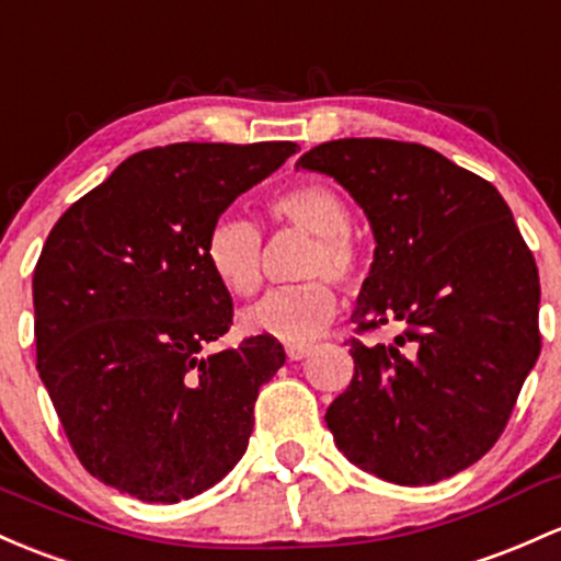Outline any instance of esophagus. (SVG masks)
Returning <instances> with one entry per match:
<instances>
[{
	"mask_svg": "<svg viewBox=\"0 0 561 561\" xmlns=\"http://www.w3.org/2000/svg\"><path fill=\"white\" fill-rule=\"evenodd\" d=\"M309 351H311L309 343H290V346H287V359L298 362V359H304V356L309 354Z\"/></svg>",
	"mask_w": 561,
	"mask_h": 561,
	"instance_id": "1",
	"label": "esophagus"
}]
</instances>
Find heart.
Instances as JSON below:
<instances>
[{"instance_id": "b5f03b06", "label": "heart", "mask_w": 561, "mask_h": 561, "mask_svg": "<svg viewBox=\"0 0 561 561\" xmlns=\"http://www.w3.org/2000/svg\"><path fill=\"white\" fill-rule=\"evenodd\" d=\"M266 215L276 229L311 233L295 274L304 282L271 290L244 311L242 324L255 335L282 343H306L335 317L337 295L330 279L354 287L362 276V252L351 237V210L322 181H304L268 196ZM213 274L231 295L250 298L263 285V233L242 215H220L205 242Z\"/></svg>"}]
</instances>
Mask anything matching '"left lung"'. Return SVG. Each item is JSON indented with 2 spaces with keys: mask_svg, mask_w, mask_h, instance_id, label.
<instances>
[{
  "mask_svg": "<svg viewBox=\"0 0 561 561\" xmlns=\"http://www.w3.org/2000/svg\"><path fill=\"white\" fill-rule=\"evenodd\" d=\"M298 168L332 175L375 233L354 309V378L328 408L335 445L393 484H434L497 442L540 354V282L508 205L421 144L343 138Z\"/></svg>",
  "mask_w": 561,
  "mask_h": 561,
  "instance_id": "1",
  "label": "left lung"
}]
</instances>
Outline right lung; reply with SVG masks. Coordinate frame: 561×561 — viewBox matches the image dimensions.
<instances>
[{
  "label": "right lung",
  "mask_w": 561,
  "mask_h": 561,
  "mask_svg": "<svg viewBox=\"0 0 561 561\" xmlns=\"http://www.w3.org/2000/svg\"><path fill=\"white\" fill-rule=\"evenodd\" d=\"M298 144L133 153L58 218L34 268L36 370L92 477L149 503L199 495L248 450L276 337L205 354L233 322L205 255L220 213Z\"/></svg>",
  "instance_id": "1"
}]
</instances>
